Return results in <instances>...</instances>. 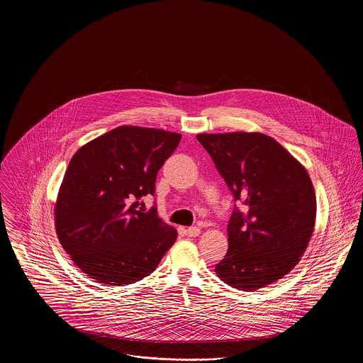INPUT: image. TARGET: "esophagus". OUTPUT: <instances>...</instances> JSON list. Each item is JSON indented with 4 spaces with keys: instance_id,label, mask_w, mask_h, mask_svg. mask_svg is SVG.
Wrapping results in <instances>:
<instances>
[{
    "instance_id": "34e87169",
    "label": "esophagus",
    "mask_w": 363,
    "mask_h": 363,
    "mask_svg": "<svg viewBox=\"0 0 363 363\" xmlns=\"http://www.w3.org/2000/svg\"><path fill=\"white\" fill-rule=\"evenodd\" d=\"M200 233H201V230H200V227H197V225H191V227H189V228L186 230L188 237H197V235H200Z\"/></svg>"
}]
</instances>
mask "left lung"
I'll list each match as a JSON object with an SVG mask.
<instances>
[{
	"instance_id": "1",
	"label": "left lung",
	"mask_w": 363,
	"mask_h": 363,
	"mask_svg": "<svg viewBox=\"0 0 363 363\" xmlns=\"http://www.w3.org/2000/svg\"><path fill=\"white\" fill-rule=\"evenodd\" d=\"M231 190L235 207L228 250L216 275L242 291L287 275L305 253L315 223V194L306 169L262 133L197 135Z\"/></svg>"
}]
</instances>
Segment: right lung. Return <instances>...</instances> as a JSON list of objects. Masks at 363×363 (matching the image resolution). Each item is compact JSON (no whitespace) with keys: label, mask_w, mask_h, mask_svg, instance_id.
<instances>
[{"label":"right lung","mask_w":363,"mask_h":363,"mask_svg":"<svg viewBox=\"0 0 363 363\" xmlns=\"http://www.w3.org/2000/svg\"><path fill=\"white\" fill-rule=\"evenodd\" d=\"M181 138L122 125L70 159L54 207L55 231L91 279L110 286L136 283L173 246L177 230L157 218L155 207H138L144 196L155 194L156 174Z\"/></svg>","instance_id":"obj_1"}]
</instances>
